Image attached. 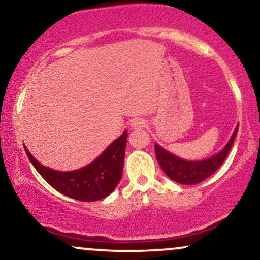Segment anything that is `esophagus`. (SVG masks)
Segmentation results:
<instances>
[{
	"mask_svg": "<svg viewBox=\"0 0 260 260\" xmlns=\"http://www.w3.org/2000/svg\"><path fill=\"white\" fill-rule=\"evenodd\" d=\"M145 124H147V122L143 120V118H134V120H132V122H131V127L134 128V129L145 127Z\"/></svg>",
	"mask_w": 260,
	"mask_h": 260,
	"instance_id": "esophagus-1",
	"label": "esophagus"
}]
</instances>
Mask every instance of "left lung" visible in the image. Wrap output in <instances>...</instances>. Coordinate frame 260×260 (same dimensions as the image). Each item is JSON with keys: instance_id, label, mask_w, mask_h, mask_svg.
<instances>
[{"instance_id": "left-lung-1", "label": "left lung", "mask_w": 260, "mask_h": 260, "mask_svg": "<svg viewBox=\"0 0 260 260\" xmlns=\"http://www.w3.org/2000/svg\"><path fill=\"white\" fill-rule=\"evenodd\" d=\"M237 131L238 126L236 127L235 132L232 134L231 138H230L226 147L219 154L214 155L210 159H205L202 161H187L180 159V157L175 156L174 154L166 151L160 145L155 144V154H156L157 162H159L161 169L164 170V172L172 181L181 184L199 183V182L208 178L209 176L213 175L222 165V162L230 153V149L234 144Z\"/></svg>"}]
</instances>
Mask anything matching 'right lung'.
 Masks as SVG:
<instances>
[{"instance_id":"obj_1","label":"right lung","mask_w":260,"mask_h":260,"mask_svg":"<svg viewBox=\"0 0 260 260\" xmlns=\"http://www.w3.org/2000/svg\"><path fill=\"white\" fill-rule=\"evenodd\" d=\"M127 132L113 140L107 149L85 168L59 172L41 165L25 148L29 160L50 186L62 194L82 202H95L105 198L117 187L123 171Z\"/></svg>"}]
</instances>
